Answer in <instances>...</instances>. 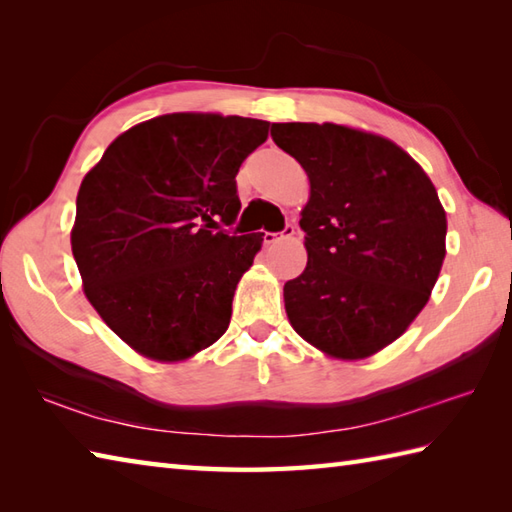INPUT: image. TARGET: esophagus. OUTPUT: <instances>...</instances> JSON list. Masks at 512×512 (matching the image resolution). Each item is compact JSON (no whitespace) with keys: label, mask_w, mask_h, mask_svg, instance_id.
Returning a JSON list of instances; mask_svg holds the SVG:
<instances>
[{"label":"esophagus","mask_w":512,"mask_h":512,"mask_svg":"<svg viewBox=\"0 0 512 512\" xmlns=\"http://www.w3.org/2000/svg\"><path fill=\"white\" fill-rule=\"evenodd\" d=\"M292 235H295V226H292V224H286V226H284V231H279V233H270V231H266V233H264V244H275V242H279V239L292 237Z\"/></svg>","instance_id":"1"}]
</instances>
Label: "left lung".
Segmentation results:
<instances>
[{
	"mask_svg": "<svg viewBox=\"0 0 512 512\" xmlns=\"http://www.w3.org/2000/svg\"><path fill=\"white\" fill-rule=\"evenodd\" d=\"M310 178L299 226L308 266L286 281L292 328L354 361L396 341L429 301L447 215L427 173L387 138L334 123H273Z\"/></svg>",
	"mask_w": 512,
	"mask_h": 512,
	"instance_id": "left-lung-1",
	"label": "left lung"
}]
</instances>
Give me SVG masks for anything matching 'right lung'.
Wrapping results in <instances>:
<instances>
[{
    "label": "right lung",
    "mask_w": 512,
    "mask_h": 512,
    "mask_svg": "<svg viewBox=\"0 0 512 512\" xmlns=\"http://www.w3.org/2000/svg\"><path fill=\"white\" fill-rule=\"evenodd\" d=\"M270 123L167 114L105 149L76 195L72 255L85 295L136 352L182 361L231 321L264 233L237 235L235 176Z\"/></svg>",
    "instance_id": "1"
}]
</instances>
